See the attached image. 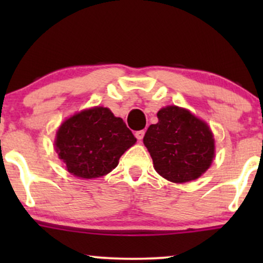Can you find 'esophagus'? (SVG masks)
<instances>
[{
    "mask_svg": "<svg viewBox=\"0 0 263 263\" xmlns=\"http://www.w3.org/2000/svg\"><path fill=\"white\" fill-rule=\"evenodd\" d=\"M135 136H136V138H137L138 141H141L142 138H143V136H144V131H143V129H141V131H137L135 134Z\"/></svg>",
    "mask_w": 263,
    "mask_h": 263,
    "instance_id": "obj_1",
    "label": "esophagus"
}]
</instances>
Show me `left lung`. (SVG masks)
Segmentation results:
<instances>
[{
  "label": "left lung",
  "mask_w": 263,
  "mask_h": 263,
  "mask_svg": "<svg viewBox=\"0 0 263 263\" xmlns=\"http://www.w3.org/2000/svg\"><path fill=\"white\" fill-rule=\"evenodd\" d=\"M143 137L155 170L165 179L185 183L197 179L210 167L214 138L210 128L189 111L167 106L157 114Z\"/></svg>",
  "instance_id": "8db88e82"
}]
</instances>
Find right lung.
Returning <instances> with one entry per match:
<instances>
[{
  "label": "right lung",
  "instance_id": "1",
  "mask_svg": "<svg viewBox=\"0 0 263 263\" xmlns=\"http://www.w3.org/2000/svg\"><path fill=\"white\" fill-rule=\"evenodd\" d=\"M136 137L107 107H93L74 115L57 132L55 149L73 176L98 178L119 164Z\"/></svg>",
  "mask_w": 263,
  "mask_h": 263
}]
</instances>
